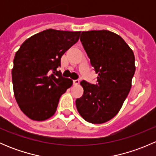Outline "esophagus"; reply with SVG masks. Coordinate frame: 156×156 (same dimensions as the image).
<instances>
[{"mask_svg": "<svg viewBox=\"0 0 156 156\" xmlns=\"http://www.w3.org/2000/svg\"><path fill=\"white\" fill-rule=\"evenodd\" d=\"M80 83V81L78 79H76V80H74L73 81V84L74 85H78V84Z\"/></svg>", "mask_w": 156, "mask_h": 156, "instance_id": "34e87169", "label": "esophagus"}]
</instances>
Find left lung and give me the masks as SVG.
Returning <instances> with one entry per match:
<instances>
[{"instance_id": "left-lung-1", "label": "left lung", "mask_w": 156, "mask_h": 156, "mask_svg": "<svg viewBox=\"0 0 156 156\" xmlns=\"http://www.w3.org/2000/svg\"><path fill=\"white\" fill-rule=\"evenodd\" d=\"M80 41L98 77L96 84L81 82L84 94L75 101L77 109L90 123H104L118 114L130 92L134 54L122 37L107 30L82 31Z\"/></svg>"}]
</instances>
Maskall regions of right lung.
I'll return each instance as SVG.
<instances>
[{"mask_svg": "<svg viewBox=\"0 0 156 156\" xmlns=\"http://www.w3.org/2000/svg\"><path fill=\"white\" fill-rule=\"evenodd\" d=\"M80 33L44 30L25 41L16 53L12 70L14 96L29 119L44 121L53 116L61 95L72 85V80L56 69Z\"/></svg>", "mask_w": 156, "mask_h": 156, "instance_id": "1", "label": "right lung"}]
</instances>
